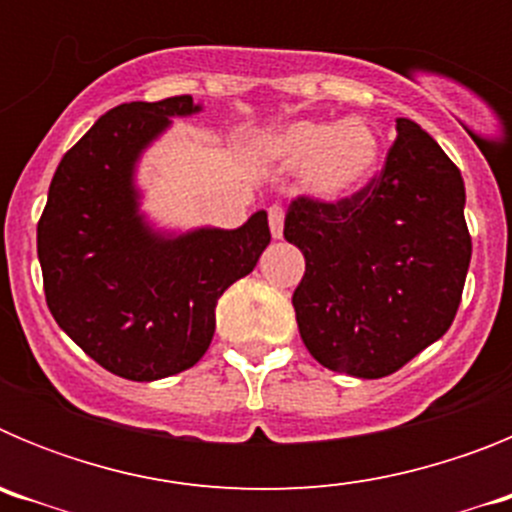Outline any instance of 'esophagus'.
Segmentation results:
<instances>
[{
    "instance_id": "1",
    "label": "esophagus",
    "mask_w": 512,
    "mask_h": 512,
    "mask_svg": "<svg viewBox=\"0 0 512 512\" xmlns=\"http://www.w3.org/2000/svg\"><path fill=\"white\" fill-rule=\"evenodd\" d=\"M269 228L274 238H282L284 233V207L282 205H271L269 207Z\"/></svg>"
}]
</instances>
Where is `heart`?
Wrapping results in <instances>:
<instances>
[{"label": "heart", "instance_id": "b5f03b06", "mask_svg": "<svg viewBox=\"0 0 512 512\" xmlns=\"http://www.w3.org/2000/svg\"><path fill=\"white\" fill-rule=\"evenodd\" d=\"M271 158L289 169L305 166L310 192L325 200H341L372 176L379 158V140L364 120L292 122L266 140Z\"/></svg>", "mask_w": 512, "mask_h": 512}]
</instances>
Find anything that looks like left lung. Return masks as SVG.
I'll return each instance as SVG.
<instances>
[{
    "instance_id": "1",
    "label": "left lung",
    "mask_w": 512,
    "mask_h": 512,
    "mask_svg": "<svg viewBox=\"0 0 512 512\" xmlns=\"http://www.w3.org/2000/svg\"><path fill=\"white\" fill-rule=\"evenodd\" d=\"M464 202L461 171L405 117L366 187L336 202L292 200L284 238L305 256L292 305L312 359L379 379L449 330L472 259Z\"/></svg>"
}]
</instances>
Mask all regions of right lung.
I'll return each instance as SVG.
<instances>
[{"label":"right lung","mask_w":512,"mask_h":512,"mask_svg":"<svg viewBox=\"0 0 512 512\" xmlns=\"http://www.w3.org/2000/svg\"><path fill=\"white\" fill-rule=\"evenodd\" d=\"M200 110L182 94L104 112L61 158L38 223L48 310L84 354L133 382L171 377L205 356L217 300L271 241L264 210L235 230L174 238L138 212L135 161L171 117Z\"/></svg>","instance_id":"right-lung-1"}]
</instances>
